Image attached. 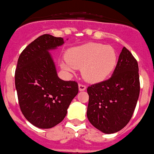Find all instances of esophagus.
Masks as SVG:
<instances>
[{
    "label": "esophagus",
    "instance_id": "esophagus-1",
    "mask_svg": "<svg viewBox=\"0 0 154 154\" xmlns=\"http://www.w3.org/2000/svg\"><path fill=\"white\" fill-rule=\"evenodd\" d=\"M78 87H79V91H85L87 89V87H86V85H84L82 83H79L78 85Z\"/></svg>",
    "mask_w": 154,
    "mask_h": 154
}]
</instances>
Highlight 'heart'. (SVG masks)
<instances>
[{
  "mask_svg": "<svg viewBox=\"0 0 154 154\" xmlns=\"http://www.w3.org/2000/svg\"><path fill=\"white\" fill-rule=\"evenodd\" d=\"M61 66L68 72L81 69L82 76L89 82H99L106 79L116 68L117 55L110 45L84 44L67 51Z\"/></svg>",
  "mask_w": 154,
  "mask_h": 154,
  "instance_id": "1",
  "label": "heart"
}]
</instances>
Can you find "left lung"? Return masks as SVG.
Masks as SVG:
<instances>
[{"label": "left lung", "instance_id": "8db88e82", "mask_svg": "<svg viewBox=\"0 0 154 154\" xmlns=\"http://www.w3.org/2000/svg\"><path fill=\"white\" fill-rule=\"evenodd\" d=\"M139 91L138 62L124 47L113 75L87 87L88 120L105 134L118 132L131 119Z\"/></svg>", "mask_w": 154, "mask_h": 154}]
</instances>
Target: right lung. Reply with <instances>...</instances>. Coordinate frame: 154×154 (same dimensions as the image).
Listing matches in <instances>:
<instances>
[{
  "label": "right lung",
  "instance_id": "right-lung-1",
  "mask_svg": "<svg viewBox=\"0 0 154 154\" xmlns=\"http://www.w3.org/2000/svg\"><path fill=\"white\" fill-rule=\"evenodd\" d=\"M63 43L60 37L41 35L22 51L17 62L15 83L20 108L25 119L40 129L62 122L78 93L77 82L57 77L48 53Z\"/></svg>",
  "mask_w": 154,
  "mask_h": 154
}]
</instances>
